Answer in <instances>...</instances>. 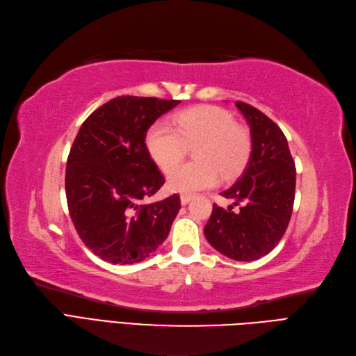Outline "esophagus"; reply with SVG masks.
I'll list each match as a JSON object with an SVG mask.
<instances>
[{
	"instance_id": "34e87169",
	"label": "esophagus",
	"mask_w": 356,
	"mask_h": 356,
	"mask_svg": "<svg viewBox=\"0 0 356 356\" xmlns=\"http://www.w3.org/2000/svg\"><path fill=\"white\" fill-rule=\"evenodd\" d=\"M193 200L191 194H181V204H187Z\"/></svg>"
}]
</instances>
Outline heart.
<instances>
[{
  "mask_svg": "<svg viewBox=\"0 0 356 356\" xmlns=\"http://www.w3.org/2000/svg\"><path fill=\"white\" fill-rule=\"evenodd\" d=\"M195 143L191 163L170 170L168 188L190 194L211 188L224 177H232L248 163L252 138L246 128L236 125L227 110L215 106L193 107L175 116V127L157 120L145 134V147L153 162L162 170H169L185 156L188 147Z\"/></svg>",
  "mask_w": 356,
  "mask_h": 356,
  "instance_id": "b5f03b06",
  "label": "heart"
}]
</instances>
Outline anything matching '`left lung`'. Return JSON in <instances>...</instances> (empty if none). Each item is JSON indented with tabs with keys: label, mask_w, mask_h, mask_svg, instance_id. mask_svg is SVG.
Wrapping results in <instances>:
<instances>
[{
	"label": "left lung",
	"mask_w": 356,
	"mask_h": 356,
	"mask_svg": "<svg viewBox=\"0 0 356 356\" xmlns=\"http://www.w3.org/2000/svg\"><path fill=\"white\" fill-rule=\"evenodd\" d=\"M236 106L250 127L252 153L238 181L220 193L234 203L227 209L213 204L204 237L219 253L250 262L268 254L284 236L295 202L296 168L278 125L248 103Z\"/></svg>",
	"instance_id": "left-lung-1"
}]
</instances>
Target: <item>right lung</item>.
Instances as JSON below:
<instances>
[{"instance_id": "right-lung-1", "label": "right lung", "mask_w": 356, "mask_h": 356, "mask_svg": "<svg viewBox=\"0 0 356 356\" xmlns=\"http://www.w3.org/2000/svg\"><path fill=\"white\" fill-rule=\"evenodd\" d=\"M178 100L122 95L92 112L72 144L66 199L78 236L110 264L144 261L166 240L179 195L144 203L165 184L145 134Z\"/></svg>"}]
</instances>
